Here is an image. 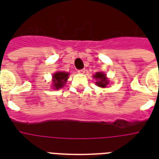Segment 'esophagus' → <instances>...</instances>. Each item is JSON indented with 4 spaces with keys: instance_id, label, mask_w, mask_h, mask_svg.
<instances>
[{
    "instance_id": "1",
    "label": "esophagus",
    "mask_w": 159,
    "mask_h": 159,
    "mask_svg": "<svg viewBox=\"0 0 159 159\" xmlns=\"http://www.w3.org/2000/svg\"><path fill=\"white\" fill-rule=\"evenodd\" d=\"M77 72L80 73V74H83V73L85 72V69H81V70H77Z\"/></svg>"
}]
</instances>
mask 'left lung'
Segmentation results:
<instances>
[{
    "label": "left lung",
    "instance_id": "8db88e82",
    "mask_svg": "<svg viewBox=\"0 0 159 159\" xmlns=\"http://www.w3.org/2000/svg\"><path fill=\"white\" fill-rule=\"evenodd\" d=\"M93 77L98 80V82H96V84L99 87L106 88V86L108 84V81H107V77H106V75L102 72H97L93 76Z\"/></svg>",
    "mask_w": 159,
    "mask_h": 159
}]
</instances>
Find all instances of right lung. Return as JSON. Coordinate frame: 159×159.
I'll use <instances>...</instances> for the list:
<instances>
[{"label": "right lung", "instance_id": "right-lung-1", "mask_svg": "<svg viewBox=\"0 0 159 159\" xmlns=\"http://www.w3.org/2000/svg\"><path fill=\"white\" fill-rule=\"evenodd\" d=\"M69 74L66 72H56L52 77H53V85L55 87L56 89H59L60 88H62L66 83V80L68 79Z\"/></svg>", "mask_w": 159, "mask_h": 159}]
</instances>
